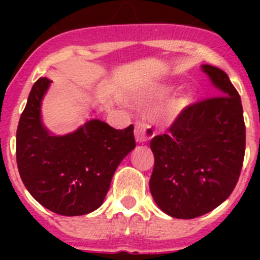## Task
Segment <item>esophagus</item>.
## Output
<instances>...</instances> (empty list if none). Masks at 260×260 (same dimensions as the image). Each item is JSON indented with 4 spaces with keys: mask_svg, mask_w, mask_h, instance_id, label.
<instances>
[{
    "mask_svg": "<svg viewBox=\"0 0 260 260\" xmlns=\"http://www.w3.org/2000/svg\"><path fill=\"white\" fill-rule=\"evenodd\" d=\"M134 135L135 141H137L138 143H144V142L150 141L151 138L155 135V130H153L148 123L143 122V121H137V122H135Z\"/></svg>",
    "mask_w": 260,
    "mask_h": 260,
    "instance_id": "obj_1",
    "label": "esophagus"
}]
</instances>
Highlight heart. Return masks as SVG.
Instances as JSON below:
<instances>
[{"label": "heart", "mask_w": 260, "mask_h": 260, "mask_svg": "<svg viewBox=\"0 0 260 260\" xmlns=\"http://www.w3.org/2000/svg\"><path fill=\"white\" fill-rule=\"evenodd\" d=\"M189 100H190L189 93H182L180 98L177 99V102H176L177 108H183L186 104H187V103H189Z\"/></svg>", "instance_id": "1"}]
</instances>
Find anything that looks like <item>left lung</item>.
I'll use <instances>...</instances> for the list:
<instances>
[{
	"instance_id": "1",
	"label": "left lung",
	"mask_w": 260,
	"mask_h": 260,
	"mask_svg": "<svg viewBox=\"0 0 260 260\" xmlns=\"http://www.w3.org/2000/svg\"><path fill=\"white\" fill-rule=\"evenodd\" d=\"M202 70L216 96L187 105L169 127L151 141L155 167L150 190L160 210L177 219H194L228 198L240 178L246 128L241 98L225 71Z\"/></svg>"
}]
</instances>
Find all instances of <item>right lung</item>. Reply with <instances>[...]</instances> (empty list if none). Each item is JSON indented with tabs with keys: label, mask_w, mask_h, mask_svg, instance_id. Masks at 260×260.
I'll list each match as a JSON object with an SVG mask.
<instances>
[{
	"label": "right lung",
	"mask_w": 260,
	"mask_h": 260,
	"mask_svg": "<svg viewBox=\"0 0 260 260\" xmlns=\"http://www.w3.org/2000/svg\"><path fill=\"white\" fill-rule=\"evenodd\" d=\"M50 80L32 86L17 130V164L29 194L58 215L79 216L104 202L119 162L135 148L134 126L116 130L91 119L68 135L49 134L40 107Z\"/></svg>",
	"instance_id": "obj_1"
}]
</instances>
